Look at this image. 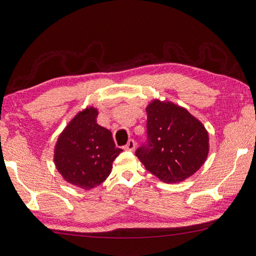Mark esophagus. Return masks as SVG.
<instances>
[{
	"label": "esophagus",
	"instance_id": "esophagus-1",
	"mask_svg": "<svg viewBox=\"0 0 256 256\" xmlns=\"http://www.w3.org/2000/svg\"><path fill=\"white\" fill-rule=\"evenodd\" d=\"M136 141H134V140H130V141L128 142L126 146H124V148H125V150H128V151H134V148H136Z\"/></svg>",
	"mask_w": 256,
	"mask_h": 256
}]
</instances>
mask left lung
Instances as JSON below:
<instances>
[{
    "label": "left lung",
    "instance_id": "1",
    "mask_svg": "<svg viewBox=\"0 0 256 256\" xmlns=\"http://www.w3.org/2000/svg\"><path fill=\"white\" fill-rule=\"evenodd\" d=\"M148 141L136 156L148 171L166 184L189 178L206 161L209 138L202 122L171 102L152 100L146 108Z\"/></svg>",
    "mask_w": 256,
    "mask_h": 256
}]
</instances>
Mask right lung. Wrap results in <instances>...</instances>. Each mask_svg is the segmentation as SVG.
Wrapping results in <instances>:
<instances>
[{"mask_svg":"<svg viewBox=\"0 0 256 256\" xmlns=\"http://www.w3.org/2000/svg\"><path fill=\"white\" fill-rule=\"evenodd\" d=\"M98 110L86 108L60 134L54 161L67 182L90 190L108 178L113 161L123 150L115 148L112 132L97 124Z\"/></svg>","mask_w":256,"mask_h":256,"instance_id":"obj_1","label":"right lung"}]
</instances>
